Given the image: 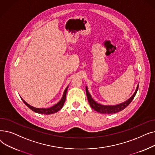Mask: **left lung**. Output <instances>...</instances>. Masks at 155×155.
Instances as JSON below:
<instances>
[{"instance_id":"8db88e82","label":"left lung","mask_w":155,"mask_h":155,"mask_svg":"<svg viewBox=\"0 0 155 155\" xmlns=\"http://www.w3.org/2000/svg\"><path fill=\"white\" fill-rule=\"evenodd\" d=\"M138 87H139V85H137V88L134 92V94L130 97V98L126 101V102L120 104L119 105H104L99 104L98 103H97L95 101H94V99L92 98V97L91 94H89L87 87H86V94L87 96V99L88 101L89 102V104H90L91 107L95 111L100 112L101 114H114L117 112L123 110L124 109L127 105L132 102L133 100L134 97H135L136 92L137 91Z\"/></svg>"}]
</instances>
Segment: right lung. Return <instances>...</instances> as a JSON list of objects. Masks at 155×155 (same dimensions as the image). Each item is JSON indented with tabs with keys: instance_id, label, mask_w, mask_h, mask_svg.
Here are the masks:
<instances>
[{
	"instance_id": "1",
	"label": "right lung",
	"mask_w": 155,
	"mask_h": 155,
	"mask_svg": "<svg viewBox=\"0 0 155 155\" xmlns=\"http://www.w3.org/2000/svg\"><path fill=\"white\" fill-rule=\"evenodd\" d=\"M68 87H67L66 88V89H65V90H64L63 95L62 97V99H61V101L57 103L56 104H55L54 105H53V107H50V108H47V109L36 108V107H34L31 106V105H29L28 103H26L25 101H24L22 98H21V99L22 100L24 103L25 104L27 105V106L30 109H31L32 111H34V112H35L36 113H38V114H46V115H47V114H54V113H56V112L59 111L62 108V107L63 106L64 103L65 102V100H66V95H67V92Z\"/></svg>"
}]
</instances>
